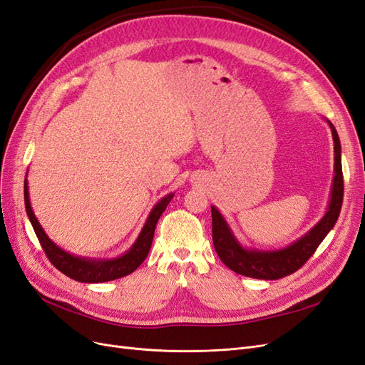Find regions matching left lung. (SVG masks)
<instances>
[{
  "label": "left lung",
  "instance_id": "8db88e82",
  "mask_svg": "<svg viewBox=\"0 0 365 365\" xmlns=\"http://www.w3.org/2000/svg\"><path fill=\"white\" fill-rule=\"evenodd\" d=\"M326 121L330 126V130H332L335 152V176L332 181V189H330V200L324 216L300 239H297L291 245L280 250L247 248L237 240L225 217L220 215L215 205H212L213 245L219 259L231 271L245 275V277L260 280L283 279L286 275H289L303 267L307 259L315 252L318 245L329 235V231L336 224L342 205V196H344V181H342L341 165V143L335 126L329 120Z\"/></svg>",
  "mask_w": 365,
  "mask_h": 365
}]
</instances>
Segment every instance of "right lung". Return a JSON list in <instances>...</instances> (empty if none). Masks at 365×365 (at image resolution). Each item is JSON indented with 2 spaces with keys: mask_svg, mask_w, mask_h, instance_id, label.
<instances>
[{
  "mask_svg": "<svg viewBox=\"0 0 365 365\" xmlns=\"http://www.w3.org/2000/svg\"><path fill=\"white\" fill-rule=\"evenodd\" d=\"M173 195L175 193L165 195L155 205H153L145 225H143L140 231L137 240L132 244V247L125 254H121V256L114 259H93V257L74 256V254L58 247L47 236L46 231H43V228L41 227L39 220L36 219L35 213H33V208L30 205V196H29V184H27V180L24 181V201H26L27 216L41 242L42 250L46 251L50 262L61 272L68 275L70 279L76 282H82V283L111 282L115 279L125 277V275H129L130 272H134L148 257L158 219L163 215L165 207H168L169 202L172 201Z\"/></svg>",
  "mask_w": 365,
  "mask_h": 365,
  "instance_id": "1",
  "label": "right lung"
}]
</instances>
